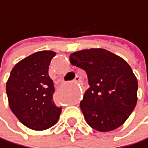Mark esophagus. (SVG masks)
<instances>
[{
  "label": "esophagus",
  "instance_id": "1",
  "mask_svg": "<svg viewBox=\"0 0 148 148\" xmlns=\"http://www.w3.org/2000/svg\"><path fill=\"white\" fill-rule=\"evenodd\" d=\"M75 82H80V77H79V76H76L75 79Z\"/></svg>",
  "mask_w": 148,
  "mask_h": 148
}]
</instances>
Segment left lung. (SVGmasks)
Segmentation results:
<instances>
[{
    "mask_svg": "<svg viewBox=\"0 0 148 148\" xmlns=\"http://www.w3.org/2000/svg\"><path fill=\"white\" fill-rule=\"evenodd\" d=\"M70 62L88 75L89 88L80 107L88 125L99 132L122 125L137 103L138 81L128 63L102 48L71 53Z\"/></svg>",
    "mask_w": 148,
    "mask_h": 148,
    "instance_id": "left-lung-1",
    "label": "left lung"
}]
</instances>
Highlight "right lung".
Masks as SVG:
<instances>
[{
	"mask_svg": "<svg viewBox=\"0 0 148 148\" xmlns=\"http://www.w3.org/2000/svg\"><path fill=\"white\" fill-rule=\"evenodd\" d=\"M52 51H41L19 61L12 69L6 85L10 110L29 129L46 130L54 125L61 107L53 101L54 85L48 75Z\"/></svg>",
	"mask_w": 148,
	"mask_h": 148,
	"instance_id": "add662e5",
	"label": "right lung"
}]
</instances>
